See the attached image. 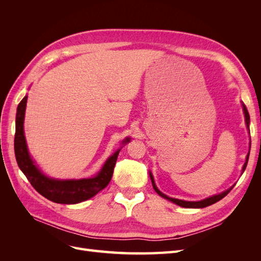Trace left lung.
<instances>
[{
    "instance_id": "obj_1",
    "label": "left lung",
    "mask_w": 261,
    "mask_h": 261,
    "mask_svg": "<svg viewBox=\"0 0 261 261\" xmlns=\"http://www.w3.org/2000/svg\"><path fill=\"white\" fill-rule=\"evenodd\" d=\"M243 110H244V113H245V121H246L247 128L249 129V114H248L246 106H245L244 103H243ZM248 158H249V152H248V154H247V156H246V162L244 163V167H243V171H242V172H244L245 169H246V167H247ZM150 178H151L153 189H154V191H155L158 194H159L161 197H163V198L168 199V200H170V201H172V202H174V203L178 204V206L184 207V208H204V207H208V206H210V204L216 203L217 201H219V200H221L222 198H224V197H225L228 193H230L231 189L233 188V187H231L230 189H227V191H225V192H223V193H221V194H219V195H215V196H212V197H209V198L200 200V201H185V200H179V199H175V198H171V197H168L167 195H164L163 193H161V192L159 191V189L156 188V186H155V184H154V180H153V176H152L151 173H150Z\"/></svg>"
}]
</instances>
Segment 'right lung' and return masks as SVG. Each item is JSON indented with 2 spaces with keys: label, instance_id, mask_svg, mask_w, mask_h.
<instances>
[{
  "label": "right lung",
  "instance_id": "1",
  "mask_svg": "<svg viewBox=\"0 0 261 261\" xmlns=\"http://www.w3.org/2000/svg\"><path fill=\"white\" fill-rule=\"evenodd\" d=\"M26 103L27 96L23 97L17 107L14 149L19 169L36 191L53 202L70 204L89 199L106 188L112 178L120 150H117L113 155L109 158L99 174L92 178L58 180L44 176L38 170L28 153L26 139L23 135V116H25ZM128 141L129 138H126L124 143H128Z\"/></svg>",
  "mask_w": 261,
  "mask_h": 261
}]
</instances>
